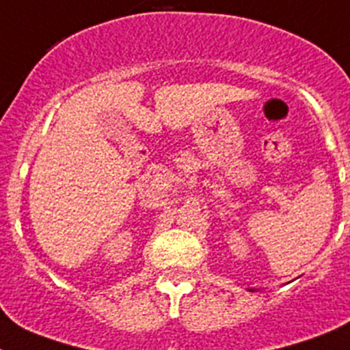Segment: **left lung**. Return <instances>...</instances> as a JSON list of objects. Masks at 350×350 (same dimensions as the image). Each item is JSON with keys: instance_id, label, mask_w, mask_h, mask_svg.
Segmentation results:
<instances>
[{"instance_id": "obj_1", "label": "left lung", "mask_w": 350, "mask_h": 350, "mask_svg": "<svg viewBox=\"0 0 350 350\" xmlns=\"http://www.w3.org/2000/svg\"><path fill=\"white\" fill-rule=\"evenodd\" d=\"M250 292H254V288H250Z\"/></svg>"}]
</instances>
